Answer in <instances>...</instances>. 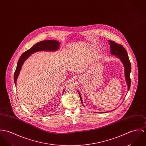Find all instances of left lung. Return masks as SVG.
<instances>
[{"instance_id":"obj_1","label":"left lung","mask_w":146,"mask_h":146,"mask_svg":"<svg viewBox=\"0 0 146 146\" xmlns=\"http://www.w3.org/2000/svg\"><path fill=\"white\" fill-rule=\"evenodd\" d=\"M109 43L110 47V53L113 55H115L117 57L119 58L121 62L123 63V66L124 67L125 79L128 85V90H129L130 87H131V80L130 79L131 65L128 57V53L127 52L126 50L123 47L122 45L118 44L115 42H113L110 40H109ZM78 93H79L81 102L82 104H83L82 98L80 95L79 91H78Z\"/></svg>"}]
</instances>
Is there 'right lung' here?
<instances>
[{
    "instance_id": "right-lung-1",
    "label": "right lung",
    "mask_w": 146,
    "mask_h": 146,
    "mask_svg": "<svg viewBox=\"0 0 146 146\" xmlns=\"http://www.w3.org/2000/svg\"><path fill=\"white\" fill-rule=\"evenodd\" d=\"M60 42L55 40H45L36 43L32 47L23 53L19 58L14 74V81L16 86L17 80L24 62L32 53L40 51H55L59 49Z\"/></svg>"
}]
</instances>
